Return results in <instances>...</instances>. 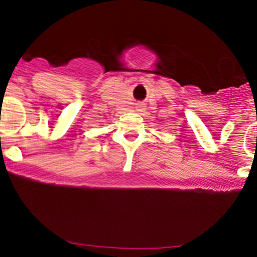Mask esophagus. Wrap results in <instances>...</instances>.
I'll list each match as a JSON object with an SVG mask.
<instances>
[{
    "instance_id": "obj_1",
    "label": "esophagus",
    "mask_w": 257,
    "mask_h": 257,
    "mask_svg": "<svg viewBox=\"0 0 257 257\" xmlns=\"http://www.w3.org/2000/svg\"><path fill=\"white\" fill-rule=\"evenodd\" d=\"M138 108H139V110H140V108H141V105H138Z\"/></svg>"
}]
</instances>
